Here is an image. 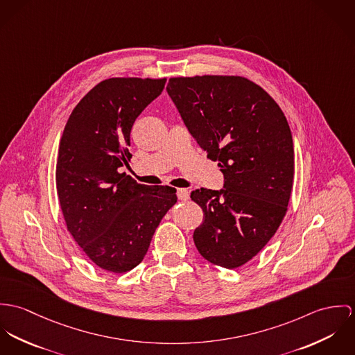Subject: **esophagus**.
<instances>
[{
	"instance_id": "esophagus-1",
	"label": "esophagus",
	"mask_w": 355,
	"mask_h": 355,
	"mask_svg": "<svg viewBox=\"0 0 355 355\" xmlns=\"http://www.w3.org/2000/svg\"><path fill=\"white\" fill-rule=\"evenodd\" d=\"M177 197H178L180 200H182V201L188 200V198H189V192H188V189H177Z\"/></svg>"
}]
</instances>
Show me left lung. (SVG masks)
<instances>
[{
	"instance_id": "1",
	"label": "left lung",
	"mask_w": 355,
	"mask_h": 355,
	"mask_svg": "<svg viewBox=\"0 0 355 355\" xmlns=\"http://www.w3.org/2000/svg\"><path fill=\"white\" fill-rule=\"evenodd\" d=\"M166 89L225 175V189L191 193L204 212L193 233L197 250L234 270L267 245L287 212L294 180L290 126L275 101L242 76L171 78Z\"/></svg>"
}]
</instances>
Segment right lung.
Listing matches in <instances>:
<instances>
[{"instance_id": "right-lung-1", "label": "right lung", "mask_w": 355, "mask_h": 355, "mask_svg": "<svg viewBox=\"0 0 355 355\" xmlns=\"http://www.w3.org/2000/svg\"><path fill=\"white\" fill-rule=\"evenodd\" d=\"M166 79L112 78L96 84L65 125L55 167L68 232L99 268L123 274L139 266L166 212L171 187H148L119 173L132 158L130 130Z\"/></svg>"}]
</instances>
